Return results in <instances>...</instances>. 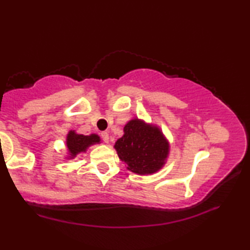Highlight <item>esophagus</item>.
Returning <instances> with one entry per match:
<instances>
[{"mask_svg":"<svg viewBox=\"0 0 250 250\" xmlns=\"http://www.w3.org/2000/svg\"><path fill=\"white\" fill-rule=\"evenodd\" d=\"M101 138H103V140L105 142V143H108L109 142V133L108 132H105V131H104V132H101Z\"/></svg>","mask_w":250,"mask_h":250,"instance_id":"34e87169","label":"esophagus"}]
</instances>
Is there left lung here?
I'll return each mask as SVG.
<instances>
[{
  "instance_id": "1",
  "label": "left lung",
  "mask_w": 250,
  "mask_h": 250,
  "mask_svg": "<svg viewBox=\"0 0 250 250\" xmlns=\"http://www.w3.org/2000/svg\"><path fill=\"white\" fill-rule=\"evenodd\" d=\"M118 139L115 149L129 171L139 175L153 174L166 164L170 145L162 131L143 120H130Z\"/></svg>"
}]
</instances>
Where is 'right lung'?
Listing matches in <instances>:
<instances>
[{
  "label": "right lung",
  "instance_id": "1",
  "mask_svg": "<svg viewBox=\"0 0 250 250\" xmlns=\"http://www.w3.org/2000/svg\"><path fill=\"white\" fill-rule=\"evenodd\" d=\"M97 143H100L98 134L92 133L90 135H83L76 133L73 130L69 131L66 139V146L69 154L68 159H74L76 155L82 152H86L88 147Z\"/></svg>",
  "mask_w": 250,
  "mask_h": 250
}]
</instances>
